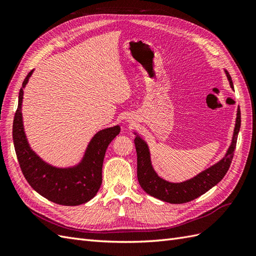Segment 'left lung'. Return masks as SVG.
Instances as JSON below:
<instances>
[{"instance_id":"1","label":"left lung","mask_w":256,"mask_h":256,"mask_svg":"<svg viewBox=\"0 0 256 256\" xmlns=\"http://www.w3.org/2000/svg\"><path fill=\"white\" fill-rule=\"evenodd\" d=\"M226 74L230 81V88H234L233 81H232L230 74L226 70ZM240 122H242V118H240V109L238 108L233 141H232L226 157L220 160L218 164H216L214 166L205 170L204 172L200 173L194 178H192V180L180 184H173L164 180L156 174L150 164L148 147H147L146 143L141 138L136 136L134 138L138 157L136 174L138 184H140L142 189L146 193H148L150 196L171 204L187 203L204 194L205 192L221 182L222 178L228 173L232 160H233L234 157Z\"/></svg>"}]
</instances>
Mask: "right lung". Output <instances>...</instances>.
Here are the masks:
<instances>
[{
    "label": "right lung",
    "instance_id": "right-lung-1",
    "mask_svg": "<svg viewBox=\"0 0 256 256\" xmlns=\"http://www.w3.org/2000/svg\"><path fill=\"white\" fill-rule=\"evenodd\" d=\"M33 70L30 72L19 92L18 109L12 124L14 150L21 171L35 191L53 203L76 206L88 202L96 196L102 182V164L106 150L113 138L120 134V126L99 131L92 138L79 166L72 168H56L44 162L30 148L23 130L21 104L23 88Z\"/></svg>",
    "mask_w": 256,
    "mask_h": 256
}]
</instances>
